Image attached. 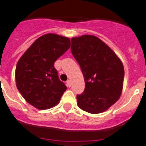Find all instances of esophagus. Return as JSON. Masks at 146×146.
<instances>
[{
    "instance_id": "34e87169",
    "label": "esophagus",
    "mask_w": 146,
    "mask_h": 146,
    "mask_svg": "<svg viewBox=\"0 0 146 146\" xmlns=\"http://www.w3.org/2000/svg\"><path fill=\"white\" fill-rule=\"evenodd\" d=\"M66 84H67V86L68 87V88H70V87H71L70 81V80H67V82H66Z\"/></svg>"
}]
</instances>
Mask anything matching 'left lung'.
<instances>
[{
	"label": "left lung",
	"mask_w": 146,
	"mask_h": 146,
	"mask_svg": "<svg viewBox=\"0 0 146 146\" xmlns=\"http://www.w3.org/2000/svg\"><path fill=\"white\" fill-rule=\"evenodd\" d=\"M70 49L85 82L84 91L76 96L78 106L90 113L104 112L122 94L125 72L121 60L94 35L72 38Z\"/></svg>",
	"instance_id": "1"
}]
</instances>
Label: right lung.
Returning <instances> with one entry per match:
<instances>
[{"instance_id": "right-lung-1", "label": "right lung", "mask_w": 146, "mask_h": 146, "mask_svg": "<svg viewBox=\"0 0 146 146\" xmlns=\"http://www.w3.org/2000/svg\"><path fill=\"white\" fill-rule=\"evenodd\" d=\"M70 46L69 38L45 34L18 60L15 69L16 86L28 103L44 110L59 102L67 87L60 81L54 63Z\"/></svg>"}]
</instances>
